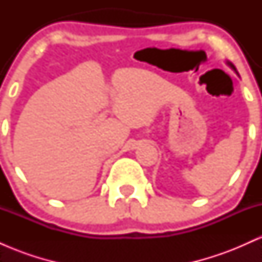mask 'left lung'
Wrapping results in <instances>:
<instances>
[{"label": "left lung", "instance_id": "obj_1", "mask_svg": "<svg viewBox=\"0 0 262 262\" xmlns=\"http://www.w3.org/2000/svg\"><path fill=\"white\" fill-rule=\"evenodd\" d=\"M227 64H228V65H229V66H230V68H231V69H233V70H234V71H235V73H236V69H235V66H234L233 64H231V62H230V61H227ZM236 74H237V73H236Z\"/></svg>", "mask_w": 262, "mask_h": 262}]
</instances>
